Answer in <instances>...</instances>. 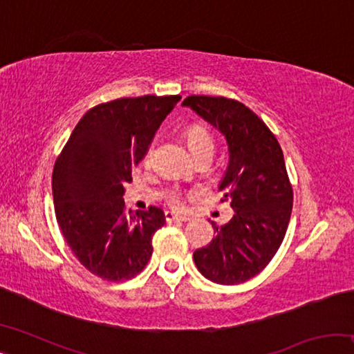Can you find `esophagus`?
<instances>
[{"label": "esophagus", "instance_id": "esophagus-1", "mask_svg": "<svg viewBox=\"0 0 354 354\" xmlns=\"http://www.w3.org/2000/svg\"><path fill=\"white\" fill-rule=\"evenodd\" d=\"M165 220L167 221H187L189 217H185V215H178L171 211H167L165 212Z\"/></svg>", "mask_w": 354, "mask_h": 354}]
</instances>
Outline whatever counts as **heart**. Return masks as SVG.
Here are the masks:
<instances>
[{"mask_svg": "<svg viewBox=\"0 0 354 354\" xmlns=\"http://www.w3.org/2000/svg\"><path fill=\"white\" fill-rule=\"evenodd\" d=\"M184 136H185V142H187L190 153L194 154V158L196 160L203 158V156H211L212 158L214 147H215L214 137L211 133H209V129L205 127V124L201 123L190 124V127L185 128ZM151 153H153V145H149L145 151V158H143L145 162H148L149 158H151ZM167 203L173 207L183 206V201L179 198L178 192H170V194L167 195Z\"/></svg>", "mask_w": 354, "mask_h": 354, "instance_id": "obj_1", "label": "heart"}]
</instances>
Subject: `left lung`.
Wrapping results in <instances>:
<instances>
[{
  "mask_svg": "<svg viewBox=\"0 0 354 354\" xmlns=\"http://www.w3.org/2000/svg\"><path fill=\"white\" fill-rule=\"evenodd\" d=\"M221 131L230 164L218 190L234 211L226 225L212 221V242L194 253L203 277L234 286L256 277L277 254L292 214L293 190L277 137L241 101L190 95L183 101Z\"/></svg>",
  "mask_w": 354,
  "mask_h": 354,
  "instance_id": "8db88e82",
  "label": "left lung"
}]
</instances>
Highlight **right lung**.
<instances>
[{
  "label": "right lung",
  "mask_w": 354,
  "mask_h": 354,
  "mask_svg": "<svg viewBox=\"0 0 354 354\" xmlns=\"http://www.w3.org/2000/svg\"><path fill=\"white\" fill-rule=\"evenodd\" d=\"M179 100V95H143L95 106L57 156L53 200L59 230L95 277L131 279L153 254V234L164 226V212L149 206L128 214L124 184Z\"/></svg>",
  "instance_id": "add662e5"
}]
</instances>
